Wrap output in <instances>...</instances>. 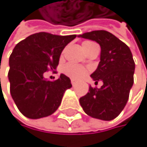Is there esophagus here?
I'll list each match as a JSON object with an SVG mask.
<instances>
[{"label": "esophagus", "mask_w": 147, "mask_h": 147, "mask_svg": "<svg viewBox=\"0 0 147 147\" xmlns=\"http://www.w3.org/2000/svg\"><path fill=\"white\" fill-rule=\"evenodd\" d=\"M71 83H72V84H73V86H74L75 84H77L76 82H75V81H74V80H72V81H71Z\"/></svg>", "instance_id": "obj_1"}]
</instances>
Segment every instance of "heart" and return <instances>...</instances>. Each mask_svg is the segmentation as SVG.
I'll return each mask as SVG.
<instances>
[{
  "mask_svg": "<svg viewBox=\"0 0 147 147\" xmlns=\"http://www.w3.org/2000/svg\"><path fill=\"white\" fill-rule=\"evenodd\" d=\"M91 42H84L83 45L84 44ZM63 73L69 76L70 78H72L74 80H80L83 77L85 76V74H87V70H86L84 66H81L78 64H74V63H67L66 65H64V67L63 69Z\"/></svg>",
  "mask_w": 147,
  "mask_h": 147,
  "instance_id": "1",
  "label": "heart"
}]
</instances>
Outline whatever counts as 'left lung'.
Masks as SVG:
<instances>
[{"instance_id": "obj_1", "label": "left lung", "mask_w": 147, "mask_h": 147, "mask_svg": "<svg viewBox=\"0 0 147 147\" xmlns=\"http://www.w3.org/2000/svg\"><path fill=\"white\" fill-rule=\"evenodd\" d=\"M100 44L98 67L91 74L101 88L89 87V93L80 98V105L89 116L105 121L117 117L125 108L134 84L135 62L125 42L111 32L100 30L78 35Z\"/></svg>"}]
</instances>
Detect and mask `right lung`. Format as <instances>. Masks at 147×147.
I'll list each match as a JSON object with an SVG mask.
<instances>
[{
    "label": "right lung",
    "mask_w": 147,
    "mask_h": 147,
    "mask_svg": "<svg viewBox=\"0 0 147 147\" xmlns=\"http://www.w3.org/2000/svg\"><path fill=\"white\" fill-rule=\"evenodd\" d=\"M75 37L38 32L16 44L9 59L8 78L11 97L24 116L38 119L58 109L65 90L72 87L71 80L62 74L59 79L48 81L44 74L55 73L63 50Z\"/></svg>",
    "instance_id": "add662e5"
}]
</instances>
